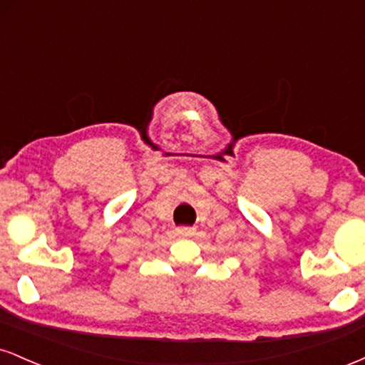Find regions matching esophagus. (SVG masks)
<instances>
[{
	"instance_id": "obj_1",
	"label": "esophagus",
	"mask_w": 365,
	"mask_h": 365,
	"mask_svg": "<svg viewBox=\"0 0 365 365\" xmlns=\"http://www.w3.org/2000/svg\"><path fill=\"white\" fill-rule=\"evenodd\" d=\"M195 233L194 228H188V226H183V228L177 230V235L178 237H192Z\"/></svg>"
}]
</instances>
